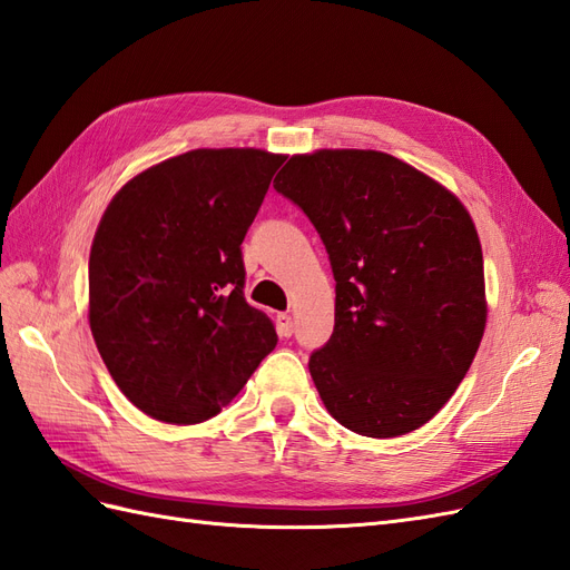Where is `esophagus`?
Segmentation results:
<instances>
[{
	"mask_svg": "<svg viewBox=\"0 0 570 570\" xmlns=\"http://www.w3.org/2000/svg\"><path fill=\"white\" fill-rule=\"evenodd\" d=\"M276 332H279L282 337H291V334H294V320H291L288 313L276 315Z\"/></svg>",
	"mask_w": 570,
	"mask_h": 570,
	"instance_id": "34e87169",
	"label": "esophagus"
}]
</instances>
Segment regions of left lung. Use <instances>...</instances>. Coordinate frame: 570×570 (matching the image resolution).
Returning <instances> with one entry per match:
<instances>
[{
    "mask_svg": "<svg viewBox=\"0 0 570 570\" xmlns=\"http://www.w3.org/2000/svg\"><path fill=\"white\" fill-rule=\"evenodd\" d=\"M274 187L311 218L337 282L334 332L308 361L320 400L368 438L424 426L487 327L470 212L429 175L371 149L291 156Z\"/></svg>",
    "mask_w": 570,
    "mask_h": 570,
    "instance_id": "left-lung-1",
    "label": "left lung"
}]
</instances>
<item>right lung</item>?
Segmentation results:
<instances>
[{"mask_svg":"<svg viewBox=\"0 0 570 570\" xmlns=\"http://www.w3.org/2000/svg\"><path fill=\"white\" fill-rule=\"evenodd\" d=\"M282 154L195 149L122 185L89 257V323L112 381L166 424H199L276 346L243 296L240 243Z\"/></svg>","mask_w":570,"mask_h":570,"instance_id":"1","label":"right lung"}]
</instances>
